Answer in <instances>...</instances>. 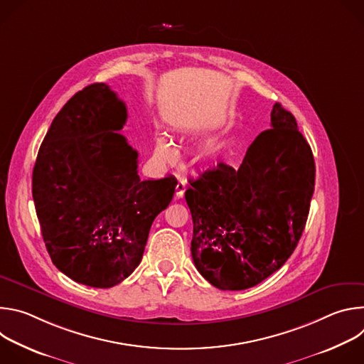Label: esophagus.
Instances as JSON below:
<instances>
[{
	"instance_id": "34e87169",
	"label": "esophagus",
	"mask_w": 364,
	"mask_h": 364,
	"mask_svg": "<svg viewBox=\"0 0 364 364\" xmlns=\"http://www.w3.org/2000/svg\"><path fill=\"white\" fill-rule=\"evenodd\" d=\"M186 188H187L186 183H184V181H178L177 186H176V197H177V198H183Z\"/></svg>"
}]
</instances>
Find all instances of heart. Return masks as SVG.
Here are the masks:
<instances>
[{"mask_svg": "<svg viewBox=\"0 0 364 364\" xmlns=\"http://www.w3.org/2000/svg\"><path fill=\"white\" fill-rule=\"evenodd\" d=\"M222 149H223V144L219 139H216V138L207 139L200 146V157L205 161H213V160L219 159V155L222 154ZM154 155L159 163L168 164V163L174 161V159H176V148L167 136L159 135L157 138H155Z\"/></svg>", "mask_w": 364, "mask_h": 364, "instance_id": "1", "label": "heart"}]
</instances>
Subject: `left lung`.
I'll use <instances>...</instances> for the list:
<instances>
[{
	"instance_id": "1",
	"label": "left lung",
	"mask_w": 364,
	"mask_h": 364,
	"mask_svg": "<svg viewBox=\"0 0 364 364\" xmlns=\"http://www.w3.org/2000/svg\"><path fill=\"white\" fill-rule=\"evenodd\" d=\"M237 170L223 163L190 180L191 256L213 287L240 291L278 271L304 232L316 184L311 146L275 103Z\"/></svg>"
}]
</instances>
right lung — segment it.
Returning a JSON list of instances; mask_svg holds the SVG:
<instances>
[{"instance_id": "obj_1", "label": "right lung", "mask_w": 364, "mask_h": 364, "mask_svg": "<svg viewBox=\"0 0 364 364\" xmlns=\"http://www.w3.org/2000/svg\"><path fill=\"white\" fill-rule=\"evenodd\" d=\"M127 107L107 83L68 100L33 170V200L51 262L70 279L111 288L139 265L154 219L177 180H144L138 152L118 131Z\"/></svg>"}]
</instances>
